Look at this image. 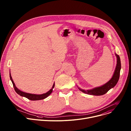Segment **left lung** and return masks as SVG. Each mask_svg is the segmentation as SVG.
Listing matches in <instances>:
<instances>
[{
  "label": "left lung",
  "instance_id": "8db88e82",
  "mask_svg": "<svg viewBox=\"0 0 131 131\" xmlns=\"http://www.w3.org/2000/svg\"><path fill=\"white\" fill-rule=\"evenodd\" d=\"M117 57V65L115 68V71L114 72V75L112 78L107 83H106L104 85L100 87L95 88L91 90H84L79 88V90L83 92L84 93H86L90 95H101L106 93L111 89L114 88L117 83L120 75V71L121 68V64L120 57L118 54H116Z\"/></svg>",
  "mask_w": 131,
  "mask_h": 131
}]
</instances>
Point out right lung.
<instances>
[{
	"instance_id": "right-lung-1",
	"label": "right lung",
	"mask_w": 131,
	"mask_h": 131,
	"mask_svg": "<svg viewBox=\"0 0 131 131\" xmlns=\"http://www.w3.org/2000/svg\"><path fill=\"white\" fill-rule=\"evenodd\" d=\"M9 76H10V80H11V81L12 82V83H13L14 88V90L16 91V92L17 94H18L19 95H20V96H22V97H24L27 98V99L30 100H42V99H44L46 98L52 92V90H53V88L54 86V83L52 88L50 89V90L48 92H46L45 93H43L42 94H31V93H27L24 92H23L22 91L19 90V89H18L16 87L14 83V81H13V80L12 79V78L11 77L10 73H9Z\"/></svg>"
}]
</instances>
